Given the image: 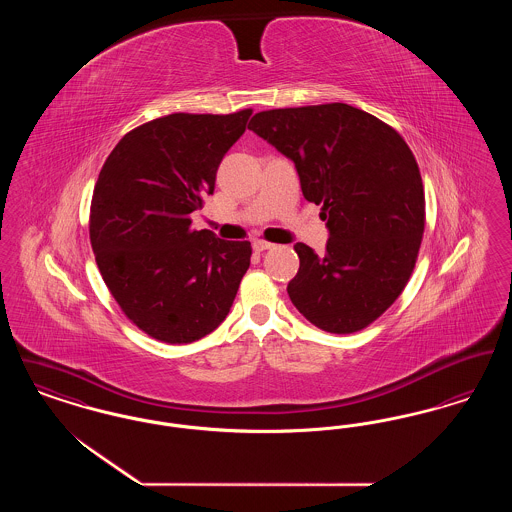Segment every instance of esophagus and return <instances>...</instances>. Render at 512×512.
Wrapping results in <instances>:
<instances>
[{
	"mask_svg": "<svg viewBox=\"0 0 512 512\" xmlns=\"http://www.w3.org/2000/svg\"><path fill=\"white\" fill-rule=\"evenodd\" d=\"M274 244H270V242H265V240H255L253 242V249L257 251V253H261V251H267V249H272Z\"/></svg>",
	"mask_w": 512,
	"mask_h": 512,
	"instance_id": "1",
	"label": "esophagus"
}]
</instances>
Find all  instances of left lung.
<instances>
[{
    "label": "left lung",
    "mask_w": 512,
    "mask_h": 512,
    "mask_svg": "<svg viewBox=\"0 0 512 512\" xmlns=\"http://www.w3.org/2000/svg\"><path fill=\"white\" fill-rule=\"evenodd\" d=\"M292 159L301 192L322 205L326 251L295 244V309L330 334L374 322L405 290L424 234V186L390 124L347 103L270 109L249 126Z\"/></svg>",
    "instance_id": "8db88e82"
}]
</instances>
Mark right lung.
I'll use <instances>...</instances> for the list:
<instances>
[{"label": "right lung", "instance_id": "add662e5", "mask_svg": "<svg viewBox=\"0 0 512 512\" xmlns=\"http://www.w3.org/2000/svg\"><path fill=\"white\" fill-rule=\"evenodd\" d=\"M251 113L146 122L124 134L101 167L90 207L96 263L122 313L155 340L211 334L249 268V242L194 230L190 215L215 192L220 161Z\"/></svg>", "mask_w": 512, "mask_h": 512}]
</instances>
